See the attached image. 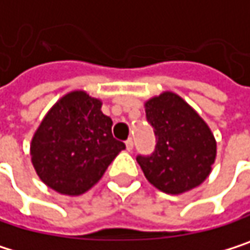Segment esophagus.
<instances>
[{
  "label": "esophagus",
  "instance_id": "34e87169",
  "mask_svg": "<svg viewBox=\"0 0 250 250\" xmlns=\"http://www.w3.org/2000/svg\"><path fill=\"white\" fill-rule=\"evenodd\" d=\"M125 146H126V150L131 151V150L134 148V141H132V138H128V140L125 141Z\"/></svg>",
  "mask_w": 250,
  "mask_h": 250
}]
</instances>
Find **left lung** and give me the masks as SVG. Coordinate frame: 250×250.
I'll return each mask as SVG.
<instances>
[{"label": "left lung", "instance_id": "left-lung-1", "mask_svg": "<svg viewBox=\"0 0 250 250\" xmlns=\"http://www.w3.org/2000/svg\"><path fill=\"white\" fill-rule=\"evenodd\" d=\"M144 107L156 148L150 156H137V162L148 183L168 194L200 186L216 158V141L208 124L171 91L147 100Z\"/></svg>", "mask_w": 250, "mask_h": 250}]
</instances>
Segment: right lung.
<instances>
[{"label":"right lung","mask_w":250,"mask_h":250,"mask_svg":"<svg viewBox=\"0 0 250 250\" xmlns=\"http://www.w3.org/2000/svg\"><path fill=\"white\" fill-rule=\"evenodd\" d=\"M112 119L102 100L85 91L63 96L45 115L30 143L32 165L54 191L79 196L97 184L125 148L112 135Z\"/></svg>","instance_id":"obj_1"}]
</instances>
